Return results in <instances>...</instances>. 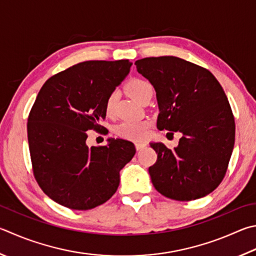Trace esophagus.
<instances>
[{
  "mask_svg": "<svg viewBox=\"0 0 256 256\" xmlns=\"http://www.w3.org/2000/svg\"><path fill=\"white\" fill-rule=\"evenodd\" d=\"M146 142H136V150H141V148H146Z\"/></svg>",
  "mask_w": 256,
  "mask_h": 256,
  "instance_id": "34e87169",
  "label": "esophagus"
}]
</instances>
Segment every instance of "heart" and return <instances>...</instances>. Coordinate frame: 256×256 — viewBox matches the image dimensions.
Returning a JSON list of instances; mask_svg holds the SVG:
<instances>
[{
  "instance_id": "heart-1",
  "label": "heart",
  "mask_w": 256,
  "mask_h": 256,
  "mask_svg": "<svg viewBox=\"0 0 256 256\" xmlns=\"http://www.w3.org/2000/svg\"><path fill=\"white\" fill-rule=\"evenodd\" d=\"M151 85L148 82L142 80H133L128 82L126 85V92L132 97L133 100L140 102L142 97L146 95L148 90H150ZM115 102V94H112L106 103V110L110 113L113 110ZM150 126V122L144 120H125L122 123H120L116 126L115 131L118 136L131 138V140H141L146 136L148 128Z\"/></svg>"
}]
</instances>
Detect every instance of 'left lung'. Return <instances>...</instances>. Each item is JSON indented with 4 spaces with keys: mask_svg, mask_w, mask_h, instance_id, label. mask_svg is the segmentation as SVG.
<instances>
[{
    "mask_svg": "<svg viewBox=\"0 0 256 256\" xmlns=\"http://www.w3.org/2000/svg\"><path fill=\"white\" fill-rule=\"evenodd\" d=\"M136 66L156 90V128L182 134L174 150L150 143L158 154L148 168L153 186L179 202L207 196L224 178L235 142L224 90L207 69L174 56L143 58Z\"/></svg>",
    "mask_w": 256,
    "mask_h": 256,
    "instance_id": "obj_1",
    "label": "left lung"
}]
</instances>
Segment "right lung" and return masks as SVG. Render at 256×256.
Wrapping results in <instances>:
<instances>
[{
	"label": "right lung",
	"instance_id": "add662e5",
	"mask_svg": "<svg viewBox=\"0 0 256 256\" xmlns=\"http://www.w3.org/2000/svg\"><path fill=\"white\" fill-rule=\"evenodd\" d=\"M131 66L128 59L77 64L49 78L36 96L28 118L32 166L40 188L59 205L88 210L118 190L134 144L110 138L90 148L86 140L90 130L100 128L108 97Z\"/></svg>",
	"mask_w": 256,
	"mask_h": 256
}]
</instances>
